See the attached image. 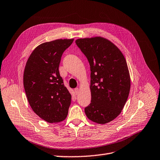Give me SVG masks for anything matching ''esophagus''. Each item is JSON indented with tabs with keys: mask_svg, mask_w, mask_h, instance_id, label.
I'll return each instance as SVG.
<instances>
[{
	"mask_svg": "<svg viewBox=\"0 0 160 160\" xmlns=\"http://www.w3.org/2000/svg\"><path fill=\"white\" fill-rule=\"evenodd\" d=\"M79 89L78 88H75L74 89V92H75V94H78V92H79Z\"/></svg>",
	"mask_w": 160,
	"mask_h": 160,
	"instance_id": "obj_1",
	"label": "esophagus"
}]
</instances>
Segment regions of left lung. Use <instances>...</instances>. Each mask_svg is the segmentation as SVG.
Here are the masks:
<instances>
[{
  "label": "left lung",
  "mask_w": 160,
  "mask_h": 160,
  "mask_svg": "<svg viewBox=\"0 0 160 160\" xmlns=\"http://www.w3.org/2000/svg\"><path fill=\"white\" fill-rule=\"evenodd\" d=\"M75 43L91 72V102L85 108L86 116L95 123H109L120 114L129 97L131 79L125 57L113 43L101 37L79 39Z\"/></svg>",
  "instance_id": "left-lung-1"
}]
</instances>
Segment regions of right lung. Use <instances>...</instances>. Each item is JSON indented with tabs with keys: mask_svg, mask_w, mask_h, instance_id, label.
<instances>
[{
	"mask_svg": "<svg viewBox=\"0 0 160 160\" xmlns=\"http://www.w3.org/2000/svg\"><path fill=\"white\" fill-rule=\"evenodd\" d=\"M72 39L44 42L35 48L27 61L23 86L32 110L48 123L64 120L71 104L72 96L63 85L59 65L63 52Z\"/></svg>",
	"mask_w": 160,
	"mask_h": 160,
	"instance_id": "1",
	"label": "right lung"
}]
</instances>
